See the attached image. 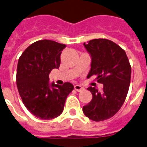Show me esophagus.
I'll use <instances>...</instances> for the list:
<instances>
[{
  "mask_svg": "<svg viewBox=\"0 0 147 147\" xmlns=\"http://www.w3.org/2000/svg\"><path fill=\"white\" fill-rule=\"evenodd\" d=\"M75 90L77 91V92H81L82 90L83 89V87L82 86H81L80 85H75V87H74Z\"/></svg>",
  "mask_w": 147,
  "mask_h": 147,
  "instance_id": "obj_1",
  "label": "esophagus"
}]
</instances>
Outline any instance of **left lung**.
Listing matches in <instances>:
<instances>
[{
	"instance_id": "obj_1",
	"label": "left lung",
	"mask_w": 147,
	"mask_h": 147,
	"mask_svg": "<svg viewBox=\"0 0 147 147\" xmlns=\"http://www.w3.org/2000/svg\"><path fill=\"white\" fill-rule=\"evenodd\" d=\"M84 47L92 59L87 78L96 76L104 87L100 92L94 87L88 88L92 99L83 107V113L92 121H105L114 116L125 100L131 67L125 51L111 40L94 39L84 42Z\"/></svg>"
}]
</instances>
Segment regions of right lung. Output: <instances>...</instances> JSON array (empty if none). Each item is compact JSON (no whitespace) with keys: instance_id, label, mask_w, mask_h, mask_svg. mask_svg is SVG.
<instances>
[{"instance_id":"obj_1","label":"right lung","mask_w":147,"mask_h":147,"mask_svg":"<svg viewBox=\"0 0 147 147\" xmlns=\"http://www.w3.org/2000/svg\"><path fill=\"white\" fill-rule=\"evenodd\" d=\"M65 48V45L53 40H40L27 47L18 60V92L25 107L37 118L50 120L59 116L74 88L70 82L59 85L49 82V73L59 69Z\"/></svg>"}]
</instances>
